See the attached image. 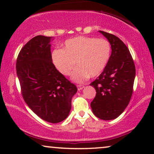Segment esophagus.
<instances>
[{
  "label": "esophagus",
  "instance_id": "obj_1",
  "mask_svg": "<svg viewBox=\"0 0 154 154\" xmlns=\"http://www.w3.org/2000/svg\"><path fill=\"white\" fill-rule=\"evenodd\" d=\"M84 87H85V86L84 85H77V88H78V90H83V88H84Z\"/></svg>",
  "mask_w": 154,
  "mask_h": 154
}]
</instances>
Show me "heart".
Here are the masks:
<instances>
[{"instance_id": "obj_1", "label": "heart", "mask_w": 154, "mask_h": 154, "mask_svg": "<svg viewBox=\"0 0 154 154\" xmlns=\"http://www.w3.org/2000/svg\"><path fill=\"white\" fill-rule=\"evenodd\" d=\"M111 53V47L107 40L77 36L66 40L62 49L54 50L52 59L57 69L66 76L77 66L71 79L83 83L89 77L94 78L102 73L110 60Z\"/></svg>"}]
</instances>
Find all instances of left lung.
<instances>
[{
    "mask_svg": "<svg viewBox=\"0 0 154 154\" xmlns=\"http://www.w3.org/2000/svg\"><path fill=\"white\" fill-rule=\"evenodd\" d=\"M99 31L110 43L111 54L106 68L90 83L97 92L90 106L97 117L109 121L119 117L129 104L133 92L135 66L129 50L119 38Z\"/></svg>",
    "mask_w": 154,
    "mask_h": 154,
    "instance_id": "8db88e82",
    "label": "left lung"
}]
</instances>
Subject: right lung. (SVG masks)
Listing matches in <instances>:
<instances>
[{"instance_id": "obj_1", "label": "right lung", "mask_w": 154, "mask_h": 154, "mask_svg": "<svg viewBox=\"0 0 154 154\" xmlns=\"http://www.w3.org/2000/svg\"><path fill=\"white\" fill-rule=\"evenodd\" d=\"M52 37L37 35L20 50L16 70L23 98L44 121L57 123L68 117L77 88L52 63Z\"/></svg>"}]
</instances>
